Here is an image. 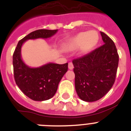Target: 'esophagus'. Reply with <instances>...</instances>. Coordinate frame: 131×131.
Listing matches in <instances>:
<instances>
[{
    "label": "esophagus",
    "mask_w": 131,
    "mask_h": 131,
    "mask_svg": "<svg viewBox=\"0 0 131 131\" xmlns=\"http://www.w3.org/2000/svg\"><path fill=\"white\" fill-rule=\"evenodd\" d=\"M68 68L69 69H71V70L73 69V63L71 62H69V64H68Z\"/></svg>",
    "instance_id": "obj_1"
}]
</instances>
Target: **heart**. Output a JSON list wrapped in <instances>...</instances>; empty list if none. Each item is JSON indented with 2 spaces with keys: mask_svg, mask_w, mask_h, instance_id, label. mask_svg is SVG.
<instances>
[{
  "mask_svg": "<svg viewBox=\"0 0 131 131\" xmlns=\"http://www.w3.org/2000/svg\"><path fill=\"white\" fill-rule=\"evenodd\" d=\"M98 39L99 37L96 31L81 32L68 39L65 44L64 48L68 50H73L79 48L80 54H86L96 46Z\"/></svg>",
  "mask_w": 131,
  "mask_h": 131,
  "instance_id": "b5f03b06",
  "label": "heart"
}]
</instances>
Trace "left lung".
<instances>
[{"label":"left lung","mask_w":131,"mask_h":131,"mask_svg":"<svg viewBox=\"0 0 131 131\" xmlns=\"http://www.w3.org/2000/svg\"><path fill=\"white\" fill-rule=\"evenodd\" d=\"M104 45L89 54L73 60L75 86L80 99L85 102L100 100L114 84L119 55L113 40L100 32Z\"/></svg>","instance_id":"8db88e82"}]
</instances>
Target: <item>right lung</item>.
Listing matches in <instances>:
<instances>
[{
	"instance_id": "obj_1",
	"label": "right lung",
	"mask_w": 131,
	"mask_h": 131,
	"mask_svg": "<svg viewBox=\"0 0 131 131\" xmlns=\"http://www.w3.org/2000/svg\"><path fill=\"white\" fill-rule=\"evenodd\" d=\"M58 29H39L33 31L18 42L13 54L14 75L16 84L25 95L35 101H45L52 98L68 69V63H48L38 68H31L21 58L23 44L29 39H48Z\"/></svg>"
}]
</instances>
